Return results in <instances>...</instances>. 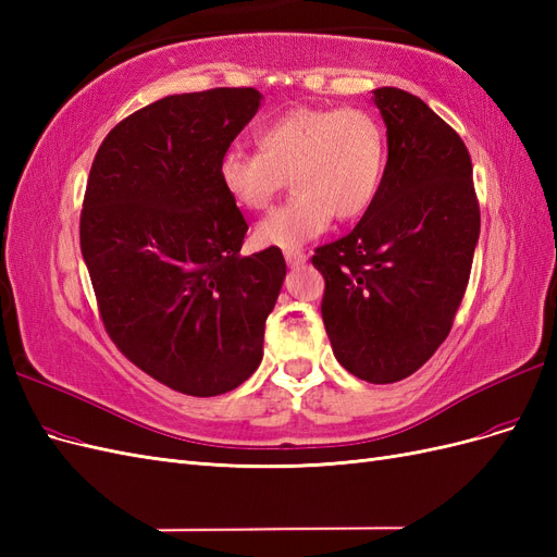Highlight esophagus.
Masks as SVG:
<instances>
[{
    "mask_svg": "<svg viewBox=\"0 0 557 557\" xmlns=\"http://www.w3.org/2000/svg\"><path fill=\"white\" fill-rule=\"evenodd\" d=\"M285 260H288L290 267H305L307 264V252L293 248V250L285 252Z\"/></svg>",
    "mask_w": 557,
    "mask_h": 557,
    "instance_id": "esophagus-1",
    "label": "esophagus"
}]
</instances>
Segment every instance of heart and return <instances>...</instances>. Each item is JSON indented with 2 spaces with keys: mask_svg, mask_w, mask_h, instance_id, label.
I'll return each mask as SVG.
<instances>
[{
  "mask_svg": "<svg viewBox=\"0 0 557 557\" xmlns=\"http://www.w3.org/2000/svg\"><path fill=\"white\" fill-rule=\"evenodd\" d=\"M260 150L227 148L218 174L242 209L264 211L293 178L295 195L256 227L262 246L297 248L336 221L362 218L381 193L385 132L362 109L297 107L258 129Z\"/></svg>",
  "mask_w": 557,
  "mask_h": 557,
  "instance_id": "b5f03b06",
  "label": "heart"
}]
</instances>
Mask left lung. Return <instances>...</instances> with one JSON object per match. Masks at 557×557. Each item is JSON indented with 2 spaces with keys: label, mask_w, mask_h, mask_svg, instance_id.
I'll return each instance as SVG.
<instances>
[{
  "label": "left lung",
  "mask_w": 557,
  "mask_h": 557,
  "mask_svg": "<svg viewBox=\"0 0 557 557\" xmlns=\"http://www.w3.org/2000/svg\"><path fill=\"white\" fill-rule=\"evenodd\" d=\"M387 127L381 193L346 237L318 246L320 313L339 364L369 383L411 376L453 327L481 230L471 158L423 99L374 90Z\"/></svg>",
  "instance_id": "8db88e82"
}]
</instances>
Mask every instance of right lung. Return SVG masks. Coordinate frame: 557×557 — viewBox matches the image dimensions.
<instances>
[{"label":"right lung","mask_w":557,"mask_h":557,"mask_svg":"<svg viewBox=\"0 0 557 557\" xmlns=\"http://www.w3.org/2000/svg\"><path fill=\"white\" fill-rule=\"evenodd\" d=\"M260 99H158L117 123L90 166L81 252L99 318L132 364L183 395H223L256 372L285 278L281 248L242 256L248 223L218 174Z\"/></svg>","instance_id":"add662e5"}]
</instances>
